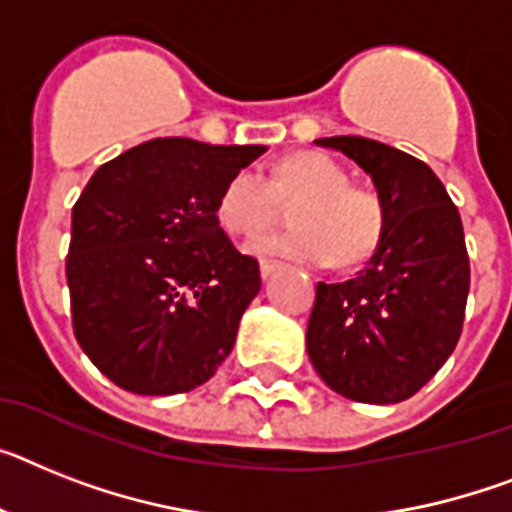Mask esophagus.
Listing matches in <instances>:
<instances>
[{
	"label": "esophagus",
	"instance_id": "esophagus-1",
	"mask_svg": "<svg viewBox=\"0 0 512 512\" xmlns=\"http://www.w3.org/2000/svg\"><path fill=\"white\" fill-rule=\"evenodd\" d=\"M278 268H281V265L273 263V260H260V276H263V281H268Z\"/></svg>",
	"mask_w": 512,
	"mask_h": 512
}]
</instances>
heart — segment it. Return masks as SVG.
Returning a JSON list of instances; mask_svg holds the SVG:
<instances>
[{
  "label": "heart",
  "instance_id": "b5f03b06",
  "mask_svg": "<svg viewBox=\"0 0 512 512\" xmlns=\"http://www.w3.org/2000/svg\"><path fill=\"white\" fill-rule=\"evenodd\" d=\"M294 202L289 213L294 231L268 236L252 252L354 268L375 255L388 229L382 197L351 184L349 171L322 153L281 158L265 176L236 171L218 192L216 223L231 239L252 242L276 221L278 205Z\"/></svg>",
  "mask_w": 512,
  "mask_h": 512
}]
</instances>
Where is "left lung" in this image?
<instances>
[{
    "mask_svg": "<svg viewBox=\"0 0 512 512\" xmlns=\"http://www.w3.org/2000/svg\"><path fill=\"white\" fill-rule=\"evenodd\" d=\"M375 182L388 229L351 281L317 283L307 354L330 390L401 403L448 362L466 312V239L458 208L427 163L377 140L320 137Z\"/></svg>",
    "mask_w": 512,
    "mask_h": 512,
    "instance_id": "left-lung-1",
    "label": "left lung"
}]
</instances>
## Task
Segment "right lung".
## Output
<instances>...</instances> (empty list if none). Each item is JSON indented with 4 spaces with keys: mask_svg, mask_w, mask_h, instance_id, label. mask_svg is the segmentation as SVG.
I'll list each match as a JSON object with an SVG mask.
<instances>
[{
    "mask_svg": "<svg viewBox=\"0 0 512 512\" xmlns=\"http://www.w3.org/2000/svg\"><path fill=\"white\" fill-rule=\"evenodd\" d=\"M265 145L156 137L103 163L72 208L67 286L80 349L137 395L187 393L231 354L263 281L216 223Z\"/></svg>",
    "mask_w": 512,
    "mask_h": 512,
    "instance_id": "add662e5",
    "label": "right lung"
}]
</instances>
